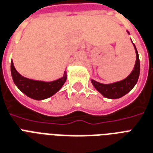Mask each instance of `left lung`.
<instances>
[{
	"label": "left lung",
	"mask_w": 153,
	"mask_h": 153,
	"mask_svg": "<svg viewBox=\"0 0 153 153\" xmlns=\"http://www.w3.org/2000/svg\"><path fill=\"white\" fill-rule=\"evenodd\" d=\"M128 33L130 34L129 32H128ZM133 46L136 51V63H135L134 68L132 71L127 77L125 78L124 80L112 83V84H102V83L96 81L93 79H91V82L94 88L105 97L108 98V99H118V98L122 97L126 95L128 93H129L137 83L140 76V66L138 52L134 44H133Z\"/></svg>",
	"instance_id": "left-lung-1"
}]
</instances>
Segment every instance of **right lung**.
<instances>
[{
  "label": "right lung",
  "instance_id": "add662e5",
  "mask_svg": "<svg viewBox=\"0 0 153 153\" xmlns=\"http://www.w3.org/2000/svg\"><path fill=\"white\" fill-rule=\"evenodd\" d=\"M11 74L16 87L27 97L36 100H45L56 94L62 88L67 79L66 72L62 77L53 81L28 79L21 76L16 70L13 61H11Z\"/></svg>",
  "mask_w": 153,
  "mask_h": 153
}]
</instances>
